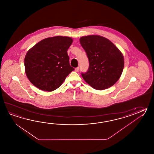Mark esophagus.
I'll list each match as a JSON object with an SVG mask.
<instances>
[{
    "label": "esophagus",
    "instance_id": "1",
    "mask_svg": "<svg viewBox=\"0 0 154 154\" xmlns=\"http://www.w3.org/2000/svg\"><path fill=\"white\" fill-rule=\"evenodd\" d=\"M75 72H78L79 71V67H77L75 68Z\"/></svg>",
    "mask_w": 154,
    "mask_h": 154
}]
</instances>
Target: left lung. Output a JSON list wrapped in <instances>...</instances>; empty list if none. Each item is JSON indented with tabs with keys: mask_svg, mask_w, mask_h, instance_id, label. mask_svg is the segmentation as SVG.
Returning <instances> with one entry per match:
<instances>
[{
	"mask_svg": "<svg viewBox=\"0 0 154 154\" xmlns=\"http://www.w3.org/2000/svg\"><path fill=\"white\" fill-rule=\"evenodd\" d=\"M79 42L89 62L88 71L82 73L83 79L97 90L112 87L119 79L124 67L121 51L109 39L99 35L83 36Z\"/></svg>",
	"mask_w": 154,
	"mask_h": 154,
	"instance_id": "left-lung-1",
	"label": "left lung"
}]
</instances>
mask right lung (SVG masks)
I'll list each match as a JSON object with an SVG mask.
<instances>
[{"label": "right lung", "instance_id": "add662e5", "mask_svg": "<svg viewBox=\"0 0 154 154\" xmlns=\"http://www.w3.org/2000/svg\"><path fill=\"white\" fill-rule=\"evenodd\" d=\"M73 42L69 37L45 38L28 50L25 57L26 75L35 87L45 91L59 88L69 73L67 50Z\"/></svg>", "mask_w": 154, "mask_h": 154}]
</instances>
